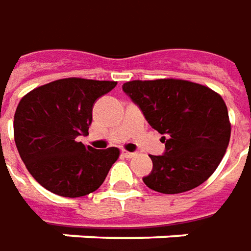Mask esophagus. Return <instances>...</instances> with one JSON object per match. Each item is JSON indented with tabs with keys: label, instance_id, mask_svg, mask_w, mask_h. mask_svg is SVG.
<instances>
[{
	"label": "esophagus",
	"instance_id": "34e87169",
	"mask_svg": "<svg viewBox=\"0 0 251 251\" xmlns=\"http://www.w3.org/2000/svg\"><path fill=\"white\" fill-rule=\"evenodd\" d=\"M122 155H124L125 158H133L136 154H134V152H129V151H125V150H124V151H122Z\"/></svg>",
	"mask_w": 251,
	"mask_h": 251
}]
</instances>
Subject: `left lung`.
I'll return each instance as SVG.
<instances>
[{"label": "left lung", "instance_id": "left-lung-1", "mask_svg": "<svg viewBox=\"0 0 251 251\" xmlns=\"http://www.w3.org/2000/svg\"><path fill=\"white\" fill-rule=\"evenodd\" d=\"M122 89L165 143V154L150 156L152 170L144 184L162 194H181L204 183L231 137L223 97L207 86L173 78L129 81Z\"/></svg>", "mask_w": 251, "mask_h": 251}]
</instances>
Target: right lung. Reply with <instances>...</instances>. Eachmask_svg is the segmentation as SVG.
<instances>
[{"label": "right lung", "instance_id": "obj_1", "mask_svg": "<svg viewBox=\"0 0 251 251\" xmlns=\"http://www.w3.org/2000/svg\"><path fill=\"white\" fill-rule=\"evenodd\" d=\"M114 81L64 78L38 86L19 103L13 134L30 175L56 195L85 197L108 175L119 150H95L76 137L89 134L92 110Z\"/></svg>", "mask_w": 251, "mask_h": 251}]
</instances>
